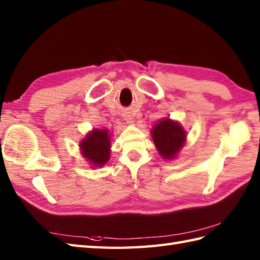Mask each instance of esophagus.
<instances>
[{
	"instance_id": "esophagus-1",
	"label": "esophagus",
	"mask_w": 260,
	"mask_h": 260,
	"mask_svg": "<svg viewBox=\"0 0 260 260\" xmlns=\"http://www.w3.org/2000/svg\"><path fill=\"white\" fill-rule=\"evenodd\" d=\"M122 118L124 121H126L128 123L134 122V115L131 114V112H123L122 113Z\"/></svg>"
}]
</instances>
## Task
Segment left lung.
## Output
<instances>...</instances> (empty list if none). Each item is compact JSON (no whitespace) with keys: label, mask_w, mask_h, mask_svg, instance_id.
Wrapping results in <instances>:
<instances>
[{"label":"left lung","mask_w":260,"mask_h":260,"mask_svg":"<svg viewBox=\"0 0 260 260\" xmlns=\"http://www.w3.org/2000/svg\"><path fill=\"white\" fill-rule=\"evenodd\" d=\"M154 146L164 159H174L186 142L182 125L169 118L159 120L151 130Z\"/></svg>","instance_id":"left-lung-1"}]
</instances>
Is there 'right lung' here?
<instances>
[{"mask_svg": "<svg viewBox=\"0 0 260 260\" xmlns=\"http://www.w3.org/2000/svg\"><path fill=\"white\" fill-rule=\"evenodd\" d=\"M81 153L93 167L105 166L110 159L111 138L109 130L93 129L80 142Z\"/></svg>", "mask_w": 260, "mask_h": 260, "instance_id": "obj_1", "label": "right lung"}]
</instances>
